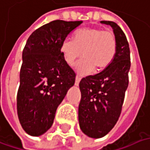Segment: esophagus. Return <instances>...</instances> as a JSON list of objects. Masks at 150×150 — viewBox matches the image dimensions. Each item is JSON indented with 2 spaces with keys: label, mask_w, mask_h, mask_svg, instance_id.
Returning <instances> with one entry per match:
<instances>
[{
  "label": "esophagus",
  "mask_w": 150,
  "mask_h": 150,
  "mask_svg": "<svg viewBox=\"0 0 150 150\" xmlns=\"http://www.w3.org/2000/svg\"><path fill=\"white\" fill-rule=\"evenodd\" d=\"M81 79V75H76V77H75V85H76V86H78V85H79Z\"/></svg>",
  "instance_id": "esophagus-1"
}]
</instances>
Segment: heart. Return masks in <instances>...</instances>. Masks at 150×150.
Here are the masks:
<instances>
[{"label":"heart","instance_id":"heart-1","mask_svg":"<svg viewBox=\"0 0 150 150\" xmlns=\"http://www.w3.org/2000/svg\"><path fill=\"white\" fill-rule=\"evenodd\" d=\"M60 51L65 62L73 65L83 55L78 64L82 74L108 67L115 57L117 40L114 32L98 27L85 28L78 30L74 38H65L62 41Z\"/></svg>","mask_w":150,"mask_h":150}]
</instances>
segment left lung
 I'll use <instances>...</instances> for the list:
<instances>
[{
  "label": "left lung",
  "mask_w": 150,
  "mask_h": 150,
  "mask_svg": "<svg viewBox=\"0 0 150 150\" xmlns=\"http://www.w3.org/2000/svg\"><path fill=\"white\" fill-rule=\"evenodd\" d=\"M112 27L117 52L112 63L102 72L81 79L79 86L80 127L87 136L99 138L109 133L119 119L129 83L130 48L126 35L115 22L101 21Z\"/></svg>",
  "instance_id": "1"
}]
</instances>
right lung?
Segmentation results:
<instances>
[{
	"mask_svg": "<svg viewBox=\"0 0 150 150\" xmlns=\"http://www.w3.org/2000/svg\"><path fill=\"white\" fill-rule=\"evenodd\" d=\"M81 23L52 21L34 31L25 44L17 111L23 129L31 136H40L52 127L57 106L75 84L76 75L60 47Z\"/></svg>",
	"mask_w": 150,
	"mask_h": 150,
	"instance_id": "1",
	"label": "right lung"
}]
</instances>
